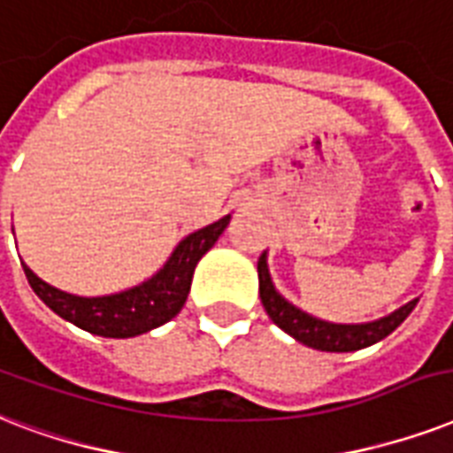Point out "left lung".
<instances>
[{"label":"left lung","mask_w":453,"mask_h":453,"mask_svg":"<svg viewBox=\"0 0 453 453\" xmlns=\"http://www.w3.org/2000/svg\"><path fill=\"white\" fill-rule=\"evenodd\" d=\"M257 276H259V297L265 304L266 314L281 331L303 342L307 347L321 349V352H354L364 347L376 345L378 340L388 338L402 321L413 311L418 300L406 303L397 311H392L388 317L369 321V324H331L324 319H317L307 311L297 310L296 304H290L286 297L274 288L269 266H266V252L257 259Z\"/></svg>","instance_id":"left-lung-1"}]
</instances>
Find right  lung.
I'll use <instances>...</instances> for the list:
<instances>
[{"label":"right lung","mask_w":453,"mask_h":453,"mask_svg":"<svg viewBox=\"0 0 453 453\" xmlns=\"http://www.w3.org/2000/svg\"><path fill=\"white\" fill-rule=\"evenodd\" d=\"M229 219L231 215H226L215 224H208L188 234L184 241H179L170 259L157 274L134 288L113 293V296H73L42 281L26 262H23V272L42 303L61 319L75 324L77 328L94 333V335H104V338H134V335L167 324L181 311L191 290V279H194L198 259L217 243V238L222 236Z\"/></svg>","instance_id":"right-lung-1"}]
</instances>
